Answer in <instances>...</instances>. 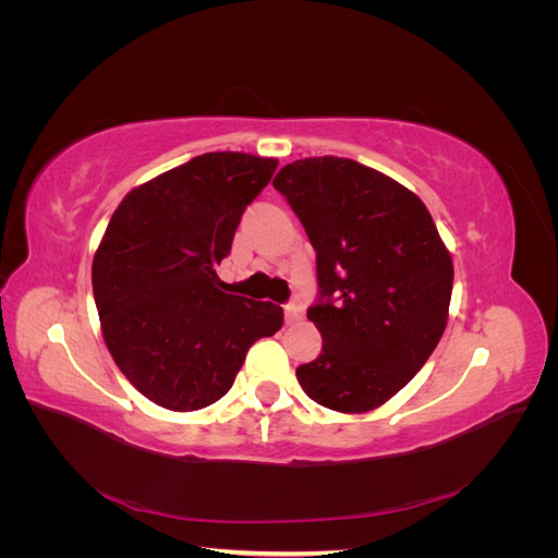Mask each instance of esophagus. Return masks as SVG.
I'll return each instance as SVG.
<instances>
[{
    "mask_svg": "<svg viewBox=\"0 0 558 558\" xmlns=\"http://www.w3.org/2000/svg\"><path fill=\"white\" fill-rule=\"evenodd\" d=\"M283 314H286V324H298L302 318V307L295 305V302H289V305H283Z\"/></svg>",
    "mask_w": 558,
    "mask_h": 558,
    "instance_id": "34e87169",
    "label": "esophagus"
}]
</instances>
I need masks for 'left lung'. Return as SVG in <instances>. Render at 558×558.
I'll list each match as a JSON object with an SVG mask.
<instances>
[{
    "mask_svg": "<svg viewBox=\"0 0 558 558\" xmlns=\"http://www.w3.org/2000/svg\"><path fill=\"white\" fill-rule=\"evenodd\" d=\"M316 251L318 298L307 318L324 337L295 369L314 402L369 412L408 384L447 326L453 265L426 205L347 158H305L272 181Z\"/></svg>",
    "mask_w": 558,
    "mask_h": 558,
    "instance_id": "left-lung-1",
    "label": "left lung"
}]
</instances>
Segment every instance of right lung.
Listing matches in <instances>:
<instances>
[{
  "label": "right lung",
  "mask_w": 558,
  "mask_h": 558,
  "mask_svg": "<svg viewBox=\"0 0 558 558\" xmlns=\"http://www.w3.org/2000/svg\"><path fill=\"white\" fill-rule=\"evenodd\" d=\"M275 158L197 156L123 197L93 260L105 342L121 373L160 408L193 412L223 398L246 351L283 310L226 293L216 267Z\"/></svg>",
  "instance_id": "1"
}]
</instances>
